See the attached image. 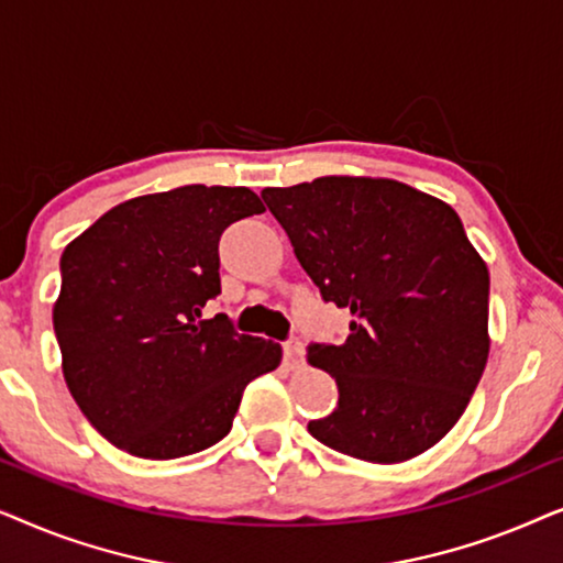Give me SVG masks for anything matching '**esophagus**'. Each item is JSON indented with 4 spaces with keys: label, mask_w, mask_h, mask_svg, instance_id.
<instances>
[{
    "label": "esophagus",
    "mask_w": 563,
    "mask_h": 563,
    "mask_svg": "<svg viewBox=\"0 0 563 563\" xmlns=\"http://www.w3.org/2000/svg\"><path fill=\"white\" fill-rule=\"evenodd\" d=\"M284 358L289 361V366H297L299 361H302V343L299 341L284 343Z\"/></svg>",
    "instance_id": "obj_1"
}]
</instances>
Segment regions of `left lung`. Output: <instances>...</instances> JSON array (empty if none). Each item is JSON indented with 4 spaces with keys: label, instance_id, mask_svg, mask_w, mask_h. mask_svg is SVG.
<instances>
[{
    "label": "left lung",
    "instance_id": "8db88e82",
    "mask_svg": "<svg viewBox=\"0 0 563 563\" xmlns=\"http://www.w3.org/2000/svg\"><path fill=\"white\" fill-rule=\"evenodd\" d=\"M261 197L322 299L353 314L345 343L307 349L338 384V407L307 430L372 464L420 456L464 415L489 356V272L459 214L372 176Z\"/></svg>",
    "mask_w": 563,
    "mask_h": 563
}]
</instances>
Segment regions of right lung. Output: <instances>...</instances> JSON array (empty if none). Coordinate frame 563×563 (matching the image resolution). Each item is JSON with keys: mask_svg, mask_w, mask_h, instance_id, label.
Returning a JSON list of instances; mask_svg holds the SVG:
<instances>
[{"mask_svg": "<svg viewBox=\"0 0 563 563\" xmlns=\"http://www.w3.org/2000/svg\"><path fill=\"white\" fill-rule=\"evenodd\" d=\"M264 212L245 187L189 184L128 199L66 245L53 305L64 379L87 420L137 459H179L222 441L245 384L282 345L202 320L220 295L218 243Z\"/></svg>", "mask_w": 563, "mask_h": 563, "instance_id": "right-lung-1", "label": "right lung"}]
</instances>
